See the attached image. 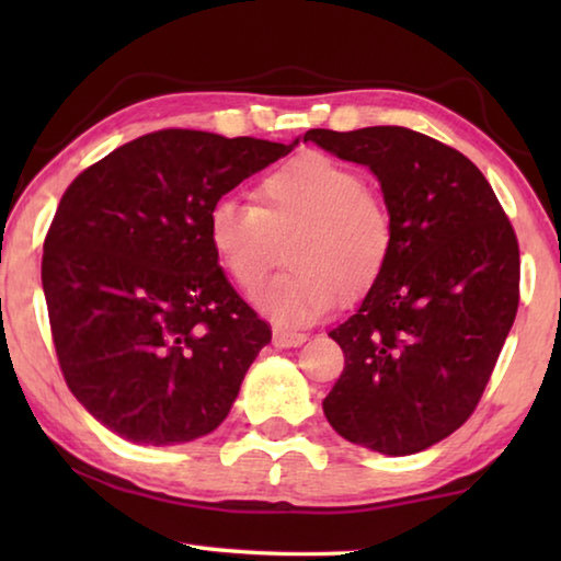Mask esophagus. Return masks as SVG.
I'll return each mask as SVG.
<instances>
[{"instance_id": "obj_1", "label": "esophagus", "mask_w": 561, "mask_h": 561, "mask_svg": "<svg viewBox=\"0 0 561 561\" xmlns=\"http://www.w3.org/2000/svg\"><path fill=\"white\" fill-rule=\"evenodd\" d=\"M272 341H274V346H279V348H294V346H301L304 341H307V334H301V331H291V329H274Z\"/></svg>"}]
</instances>
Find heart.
<instances>
[{
  "label": "heart",
  "instance_id": "heart-1",
  "mask_svg": "<svg viewBox=\"0 0 561 561\" xmlns=\"http://www.w3.org/2000/svg\"><path fill=\"white\" fill-rule=\"evenodd\" d=\"M291 240V270L254 297L262 314L284 327L309 324L334 307L339 291L354 299L374 287L393 250L386 205L366 193L354 168L307 153L272 170L257 185V205L220 197L207 213V242L244 291L260 287L277 260V240Z\"/></svg>",
  "mask_w": 561,
  "mask_h": 561
}]
</instances>
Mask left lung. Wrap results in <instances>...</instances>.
I'll return each instance as SVG.
<instances>
[{
	"mask_svg": "<svg viewBox=\"0 0 561 561\" xmlns=\"http://www.w3.org/2000/svg\"><path fill=\"white\" fill-rule=\"evenodd\" d=\"M327 153L366 165L381 185L393 250L344 324L329 331L344 371L324 398L341 438L413 455L468 421L519 301V250L485 175L423 133L314 128Z\"/></svg>",
	"mask_w": 561,
	"mask_h": 561,
	"instance_id": "left-lung-1",
	"label": "left lung"
}]
</instances>
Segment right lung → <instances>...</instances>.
<instances>
[{
	"mask_svg": "<svg viewBox=\"0 0 561 561\" xmlns=\"http://www.w3.org/2000/svg\"><path fill=\"white\" fill-rule=\"evenodd\" d=\"M289 146L158 130L73 180L44 242L42 287L71 393L136 445L220 425L272 331L227 282L207 213Z\"/></svg>",
	"mask_w": 561,
	"mask_h": 561,
	"instance_id": "obj_1",
	"label": "right lung"
}]
</instances>
